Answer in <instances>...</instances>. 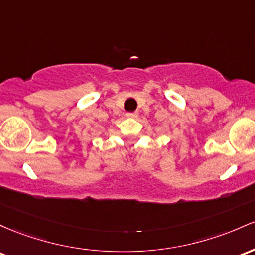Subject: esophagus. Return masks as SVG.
<instances>
[{"mask_svg":"<svg viewBox=\"0 0 255 255\" xmlns=\"http://www.w3.org/2000/svg\"><path fill=\"white\" fill-rule=\"evenodd\" d=\"M125 116L128 117V118H136L137 117V113L136 112H128Z\"/></svg>","mask_w":255,"mask_h":255,"instance_id":"obj_1","label":"esophagus"}]
</instances>
